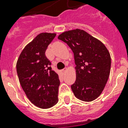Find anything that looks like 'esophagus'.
<instances>
[{
	"label": "esophagus",
	"instance_id": "obj_1",
	"mask_svg": "<svg viewBox=\"0 0 128 128\" xmlns=\"http://www.w3.org/2000/svg\"><path fill=\"white\" fill-rule=\"evenodd\" d=\"M66 70H67V68H64V69H62V70H61V71H62V73H64V72H66Z\"/></svg>",
	"mask_w": 128,
	"mask_h": 128
}]
</instances>
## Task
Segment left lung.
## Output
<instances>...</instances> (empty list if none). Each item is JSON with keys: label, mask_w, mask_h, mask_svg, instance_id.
<instances>
[{"label": "left lung", "mask_w": 128, "mask_h": 128, "mask_svg": "<svg viewBox=\"0 0 128 128\" xmlns=\"http://www.w3.org/2000/svg\"><path fill=\"white\" fill-rule=\"evenodd\" d=\"M58 38L74 53L76 79L71 88L74 96L82 101H93L101 94L109 78L110 52L101 41L80 29L66 31Z\"/></svg>", "instance_id": "obj_1"}]
</instances>
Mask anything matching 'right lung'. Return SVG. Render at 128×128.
Here are the masks:
<instances>
[{
	"mask_svg": "<svg viewBox=\"0 0 128 128\" xmlns=\"http://www.w3.org/2000/svg\"><path fill=\"white\" fill-rule=\"evenodd\" d=\"M54 33H40L27 44L16 63L19 82L27 98L37 107L46 109L58 102V75L45 55Z\"/></svg>",
	"mask_w": 128,
	"mask_h": 128,
	"instance_id": "right-lung-1",
	"label": "right lung"
}]
</instances>
